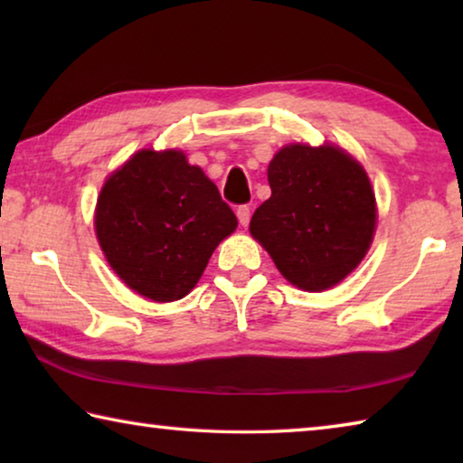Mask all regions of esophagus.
Listing matches in <instances>:
<instances>
[{"label": "esophagus", "mask_w": 463, "mask_h": 463, "mask_svg": "<svg viewBox=\"0 0 463 463\" xmlns=\"http://www.w3.org/2000/svg\"><path fill=\"white\" fill-rule=\"evenodd\" d=\"M237 218H239V222L242 226L249 224V221H250V208L247 206V203H242V206L237 208Z\"/></svg>", "instance_id": "1"}]
</instances>
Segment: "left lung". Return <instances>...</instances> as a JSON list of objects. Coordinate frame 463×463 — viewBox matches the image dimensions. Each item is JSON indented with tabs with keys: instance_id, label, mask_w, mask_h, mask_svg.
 Returning <instances> with one entry per match:
<instances>
[{
	"instance_id": "8db88e82",
	"label": "left lung",
	"mask_w": 463,
	"mask_h": 463,
	"mask_svg": "<svg viewBox=\"0 0 463 463\" xmlns=\"http://www.w3.org/2000/svg\"><path fill=\"white\" fill-rule=\"evenodd\" d=\"M271 187L249 231L289 284L323 292L364 260L375 231L370 177L339 146L288 145L268 167Z\"/></svg>"
}]
</instances>
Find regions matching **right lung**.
<instances>
[{
  "instance_id": "add662e5",
  "label": "right lung",
  "mask_w": 463,
  "mask_h": 463,
  "mask_svg": "<svg viewBox=\"0 0 463 463\" xmlns=\"http://www.w3.org/2000/svg\"><path fill=\"white\" fill-rule=\"evenodd\" d=\"M237 216L182 151L145 148L101 187L96 234L106 260L137 294L174 302L198 284Z\"/></svg>"
}]
</instances>
